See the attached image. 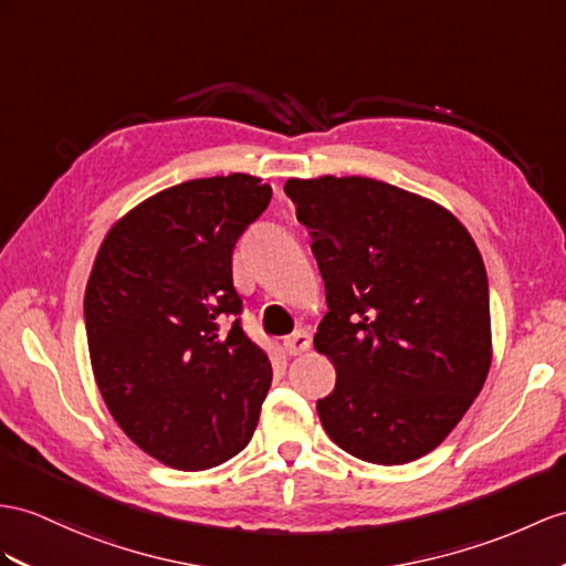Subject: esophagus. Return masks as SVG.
Masks as SVG:
<instances>
[{
	"label": "esophagus",
	"mask_w": 566,
	"mask_h": 566,
	"mask_svg": "<svg viewBox=\"0 0 566 566\" xmlns=\"http://www.w3.org/2000/svg\"><path fill=\"white\" fill-rule=\"evenodd\" d=\"M283 346H285L287 355H302L305 350H310V346H312V338H310L307 331H295L293 336H287V338H285Z\"/></svg>",
	"instance_id": "34e87169"
}]
</instances>
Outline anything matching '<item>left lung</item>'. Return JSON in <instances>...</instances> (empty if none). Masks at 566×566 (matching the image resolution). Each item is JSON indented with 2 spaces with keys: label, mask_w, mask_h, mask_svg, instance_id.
<instances>
[{
  "label": "left lung",
  "mask_w": 566,
  "mask_h": 566,
  "mask_svg": "<svg viewBox=\"0 0 566 566\" xmlns=\"http://www.w3.org/2000/svg\"><path fill=\"white\" fill-rule=\"evenodd\" d=\"M328 312L314 348L336 367L316 412L350 457L410 463L444 442L492 363L488 273L461 220L369 177L287 179Z\"/></svg>",
  "instance_id": "8db88e82"
}]
</instances>
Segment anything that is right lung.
Masks as SVG:
<instances>
[{"instance_id": "obj_1", "label": "right lung", "mask_w": 566, "mask_h": 566, "mask_svg": "<svg viewBox=\"0 0 566 566\" xmlns=\"http://www.w3.org/2000/svg\"><path fill=\"white\" fill-rule=\"evenodd\" d=\"M271 187L232 172L163 189L105 235L84 316L95 381L132 442L177 471L240 453L271 387L269 355L244 334L232 250Z\"/></svg>"}]
</instances>
